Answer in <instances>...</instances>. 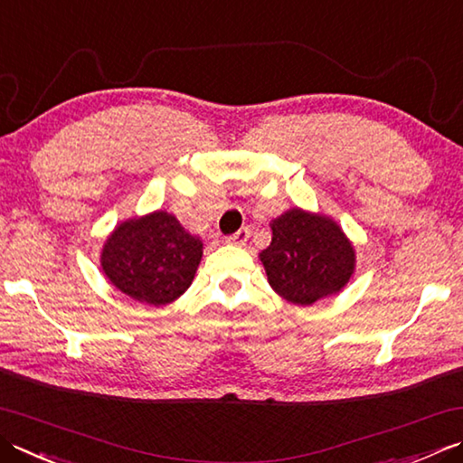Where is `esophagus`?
<instances>
[{
  "instance_id": "34e87169",
  "label": "esophagus",
  "mask_w": 463,
  "mask_h": 463,
  "mask_svg": "<svg viewBox=\"0 0 463 463\" xmlns=\"http://www.w3.org/2000/svg\"><path fill=\"white\" fill-rule=\"evenodd\" d=\"M250 237V231L244 226V229H239L234 234H231V237H226V242H232V244H244L249 241Z\"/></svg>"
}]
</instances>
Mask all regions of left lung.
<instances>
[{"instance_id": "8db88e82", "label": "left lung", "mask_w": 463, "mask_h": 463, "mask_svg": "<svg viewBox=\"0 0 463 463\" xmlns=\"http://www.w3.org/2000/svg\"><path fill=\"white\" fill-rule=\"evenodd\" d=\"M273 241L260 252L269 285L295 305L339 293L355 269V250L327 216L293 208L270 224Z\"/></svg>"}]
</instances>
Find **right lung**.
<instances>
[{
  "label": "right lung",
  "instance_id": "right-lung-1",
  "mask_svg": "<svg viewBox=\"0 0 463 463\" xmlns=\"http://www.w3.org/2000/svg\"><path fill=\"white\" fill-rule=\"evenodd\" d=\"M201 257L203 242L158 211L118 226L104 244L102 269L122 293L158 307L186 291Z\"/></svg>",
  "mask_w": 463,
  "mask_h": 463
}]
</instances>
